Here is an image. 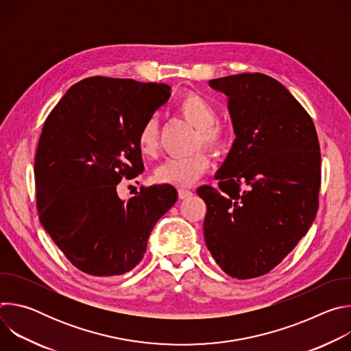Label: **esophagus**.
Segmentation results:
<instances>
[{
    "mask_svg": "<svg viewBox=\"0 0 351 351\" xmlns=\"http://www.w3.org/2000/svg\"><path fill=\"white\" fill-rule=\"evenodd\" d=\"M191 194H193V191H191V190H187V189H179V190H178V195H179L180 199H184V198L190 197Z\"/></svg>",
    "mask_w": 351,
    "mask_h": 351,
    "instance_id": "34e87169",
    "label": "esophagus"
}]
</instances>
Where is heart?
Listing matches in <instances>:
<instances>
[{"label": "heart", "instance_id": "1", "mask_svg": "<svg viewBox=\"0 0 351 351\" xmlns=\"http://www.w3.org/2000/svg\"><path fill=\"white\" fill-rule=\"evenodd\" d=\"M182 117L197 128L194 137L195 147L203 145L211 153L223 154L230 145V134L217 125L218 111L207 98L195 93L184 94L178 103ZM140 153L145 157H154L160 149V129L156 117H149L141 125L137 134ZM210 167L207 156L202 152L187 157H175L165 161L156 169V179L160 183L189 187L202 178Z\"/></svg>", "mask_w": 351, "mask_h": 351}]
</instances>
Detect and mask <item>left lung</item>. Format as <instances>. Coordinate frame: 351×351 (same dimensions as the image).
Returning <instances> with one entry per match:
<instances>
[{"label": "left lung", "instance_id": "8db88e82", "mask_svg": "<svg viewBox=\"0 0 351 351\" xmlns=\"http://www.w3.org/2000/svg\"><path fill=\"white\" fill-rule=\"evenodd\" d=\"M228 95L236 138L218 187L202 186L204 237L232 278L272 271L313 225L321 187V153L314 122L289 90L263 73L210 80Z\"/></svg>", "mask_w": 351, "mask_h": 351}]
</instances>
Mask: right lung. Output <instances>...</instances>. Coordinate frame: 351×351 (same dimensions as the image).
<instances>
[{
  "label": "right lung",
  "mask_w": 351,
  "mask_h": 351,
  "mask_svg": "<svg viewBox=\"0 0 351 351\" xmlns=\"http://www.w3.org/2000/svg\"><path fill=\"white\" fill-rule=\"evenodd\" d=\"M171 87L94 76L73 84L47 117L34 160L38 219L65 257L91 276L133 269L157 221L176 203L171 184L117 186L144 171L137 134Z\"/></svg>",
  "instance_id": "1"
}]
</instances>
